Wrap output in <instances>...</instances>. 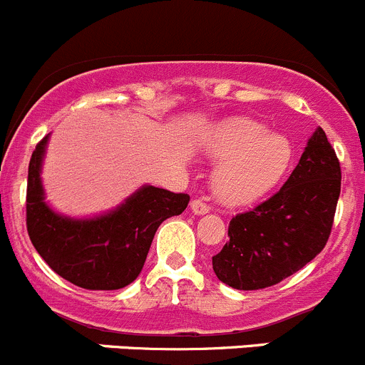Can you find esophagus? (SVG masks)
Wrapping results in <instances>:
<instances>
[{"label": "esophagus", "mask_w": 365, "mask_h": 365, "mask_svg": "<svg viewBox=\"0 0 365 365\" xmlns=\"http://www.w3.org/2000/svg\"><path fill=\"white\" fill-rule=\"evenodd\" d=\"M190 210H192L196 215H205V213L210 212V206L205 203V201L201 200H194L192 203H190Z\"/></svg>", "instance_id": "esophagus-1"}]
</instances>
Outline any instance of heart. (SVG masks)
Returning <instances> with one entry per match:
<instances>
[{"instance_id":"heart-1","label":"heart","mask_w":365,"mask_h":365,"mask_svg":"<svg viewBox=\"0 0 365 365\" xmlns=\"http://www.w3.org/2000/svg\"><path fill=\"white\" fill-rule=\"evenodd\" d=\"M206 153L222 160L213 173V192L227 205H247L279 185L295 157L292 141L272 134L251 118L220 123L206 141Z\"/></svg>"}]
</instances>
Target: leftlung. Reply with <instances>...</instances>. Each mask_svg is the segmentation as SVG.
Returning a JSON list of instances; mask_svg holds the SVG:
<instances>
[{"mask_svg":"<svg viewBox=\"0 0 365 365\" xmlns=\"http://www.w3.org/2000/svg\"><path fill=\"white\" fill-rule=\"evenodd\" d=\"M341 194V164L322 127L309 139L284 185L227 227L213 272L235 289H263L314 259L330 237Z\"/></svg>","mask_w":365,"mask_h":365,"instance_id":"8db88e82","label":"left lung"}]
</instances>
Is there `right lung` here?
I'll return each mask as SVG.
<instances>
[{
    "label": "right lung",
    "mask_w": 365,
    "mask_h": 365,
    "mask_svg": "<svg viewBox=\"0 0 365 365\" xmlns=\"http://www.w3.org/2000/svg\"><path fill=\"white\" fill-rule=\"evenodd\" d=\"M47 141L49 135L36 145L28 168L26 227L33 247L58 275L79 288H125L141 274L155 231L187 208L189 194L143 185L104 215H60L43 201L40 171Z\"/></svg>",
    "instance_id": "1"
}]
</instances>
